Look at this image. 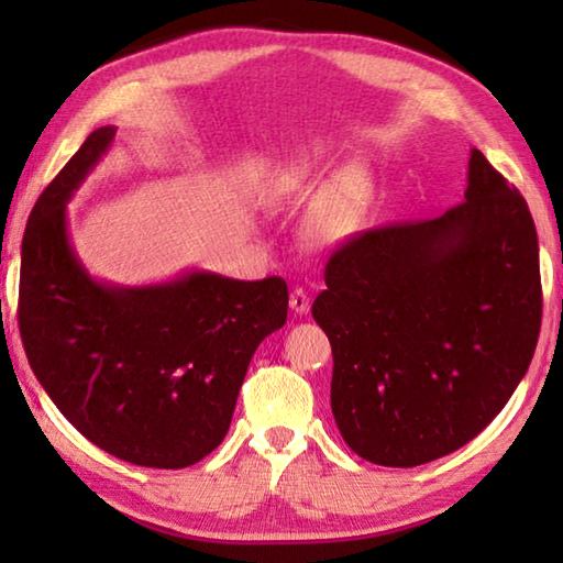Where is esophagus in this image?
<instances>
[{
	"label": "esophagus",
	"instance_id": "esophagus-1",
	"mask_svg": "<svg viewBox=\"0 0 563 563\" xmlns=\"http://www.w3.org/2000/svg\"><path fill=\"white\" fill-rule=\"evenodd\" d=\"M290 308L292 312H298V316H305V312L310 310V295L305 288H292L290 292Z\"/></svg>",
	"mask_w": 563,
	"mask_h": 563
}]
</instances>
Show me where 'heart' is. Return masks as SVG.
<instances>
[{
  "instance_id": "1",
  "label": "heart",
  "mask_w": 563,
  "mask_h": 563,
  "mask_svg": "<svg viewBox=\"0 0 563 563\" xmlns=\"http://www.w3.org/2000/svg\"><path fill=\"white\" fill-rule=\"evenodd\" d=\"M325 180L318 156L302 154L278 170V188L285 196H310ZM369 201V180L357 168L340 170L322 190L316 211V233L322 241H340L355 231Z\"/></svg>"
}]
</instances>
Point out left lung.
Segmentation results:
<instances>
[{
    "label": "left lung",
    "instance_id": "obj_1",
    "mask_svg": "<svg viewBox=\"0 0 563 563\" xmlns=\"http://www.w3.org/2000/svg\"><path fill=\"white\" fill-rule=\"evenodd\" d=\"M325 285L312 318L332 347V415L373 464L419 466L474 440L537 350V228L476 148L460 206L350 238Z\"/></svg>",
    "mask_w": 563,
    "mask_h": 563
}]
</instances>
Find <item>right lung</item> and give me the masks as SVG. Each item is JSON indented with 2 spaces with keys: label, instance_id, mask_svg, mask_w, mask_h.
Wrapping results in <instances>:
<instances>
[{
  "label": "right lung",
  "instance_id": "obj_1",
  "mask_svg": "<svg viewBox=\"0 0 563 563\" xmlns=\"http://www.w3.org/2000/svg\"><path fill=\"white\" fill-rule=\"evenodd\" d=\"M113 136V126L89 133L34 203L19 332L40 385L89 442L123 462L184 470L223 442L253 352L288 320V285L206 271L141 288L93 280L66 203Z\"/></svg>",
  "mask_w": 563,
  "mask_h": 563
}]
</instances>
